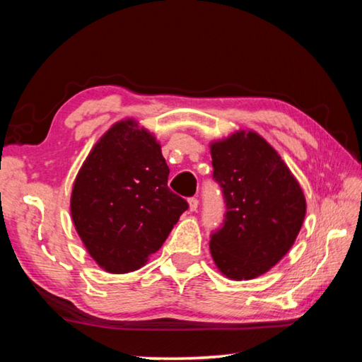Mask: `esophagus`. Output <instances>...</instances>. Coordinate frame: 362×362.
Here are the masks:
<instances>
[{
	"mask_svg": "<svg viewBox=\"0 0 362 362\" xmlns=\"http://www.w3.org/2000/svg\"><path fill=\"white\" fill-rule=\"evenodd\" d=\"M198 199H196V198H189L188 199V207H189V211H192V212H194L196 209H198Z\"/></svg>",
	"mask_w": 362,
	"mask_h": 362,
	"instance_id": "esophagus-1",
	"label": "esophagus"
}]
</instances>
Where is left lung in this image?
Returning <instances> with one entry per match:
<instances>
[{"label": "left lung", "mask_w": 362, "mask_h": 362, "mask_svg": "<svg viewBox=\"0 0 362 362\" xmlns=\"http://www.w3.org/2000/svg\"><path fill=\"white\" fill-rule=\"evenodd\" d=\"M209 148L226 203L223 226L209 243L212 260L233 281L262 276L297 240L306 214L303 189L255 131L240 129L212 140Z\"/></svg>", "instance_id": "obj_1"}]
</instances>
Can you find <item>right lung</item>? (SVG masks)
I'll list each match as a JSON object with an SVG mask.
<instances>
[{"label": "right lung", "instance_id": "1", "mask_svg": "<svg viewBox=\"0 0 362 362\" xmlns=\"http://www.w3.org/2000/svg\"><path fill=\"white\" fill-rule=\"evenodd\" d=\"M169 168L155 134L124 118L86 156L73 182L70 212L78 236L102 269L142 268L188 209L168 187Z\"/></svg>", "mask_w": 362, "mask_h": 362}]
</instances>
